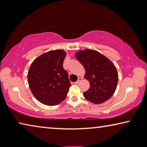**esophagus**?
<instances>
[{
	"label": "esophagus",
	"mask_w": 147,
	"mask_h": 147,
	"mask_svg": "<svg viewBox=\"0 0 147 147\" xmlns=\"http://www.w3.org/2000/svg\"><path fill=\"white\" fill-rule=\"evenodd\" d=\"M82 80V78L81 77H80V78H78V80H77V81L76 82H74V84H78V83L80 82H81Z\"/></svg>",
	"instance_id": "obj_1"
}]
</instances>
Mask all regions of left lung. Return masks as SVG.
<instances>
[{
	"instance_id": "left-lung-1",
	"label": "left lung",
	"mask_w": 147,
	"mask_h": 147,
	"mask_svg": "<svg viewBox=\"0 0 147 147\" xmlns=\"http://www.w3.org/2000/svg\"><path fill=\"white\" fill-rule=\"evenodd\" d=\"M74 56L83 65L86 71L84 78L90 84V88L84 93L86 99L99 104L110 98L119 80L114 64L103 54L92 49L79 51Z\"/></svg>"
}]
</instances>
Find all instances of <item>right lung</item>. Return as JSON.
I'll return each mask as SVG.
<instances>
[{"label": "right lung", "instance_id": "obj_1", "mask_svg": "<svg viewBox=\"0 0 147 147\" xmlns=\"http://www.w3.org/2000/svg\"><path fill=\"white\" fill-rule=\"evenodd\" d=\"M66 56L63 50L51 51L32 62L28 72L30 89L37 100L47 106H55L66 98L71 84L63 67Z\"/></svg>", "mask_w": 147, "mask_h": 147}]
</instances>
